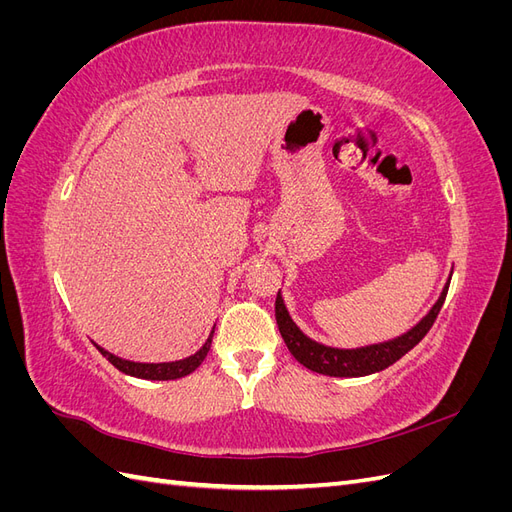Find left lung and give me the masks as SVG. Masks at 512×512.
I'll use <instances>...</instances> for the list:
<instances>
[{"label": "left lung", "instance_id": "8db88e82", "mask_svg": "<svg viewBox=\"0 0 512 512\" xmlns=\"http://www.w3.org/2000/svg\"><path fill=\"white\" fill-rule=\"evenodd\" d=\"M446 292H448V284L442 290V297L438 299V303L431 307V312L406 335L393 339V342L367 346V348H356V350L329 348V346L316 344L309 337H305L299 331L297 324L290 320L280 292H277V299H275V320H277V329H280L290 354L307 369L316 371V374L339 376V378L369 376V374H376V371H382L389 365H393L406 352H410L418 342H421V339L433 327V322H436L440 309L444 305Z\"/></svg>", "mask_w": 512, "mask_h": 512}]
</instances>
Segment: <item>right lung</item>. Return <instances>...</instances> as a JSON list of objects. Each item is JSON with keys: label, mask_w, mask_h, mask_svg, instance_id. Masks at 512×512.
Listing matches in <instances>:
<instances>
[{"label": "right lung", "mask_w": 512, "mask_h": 512, "mask_svg": "<svg viewBox=\"0 0 512 512\" xmlns=\"http://www.w3.org/2000/svg\"><path fill=\"white\" fill-rule=\"evenodd\" d=\"M211 337H213V333L209 335L205 346L200 348L196 354L188 356V359H183V361H173V363H134V361H123V359H119V356L106 352L100 346H98V350L102 352V356H106L108 363H113L119 371H123V374H128V376L143 378V380H177V378L192 374V371L205 361V356L211 348Z\"/></svg>", "instance_id": "1"}]
</instances>
